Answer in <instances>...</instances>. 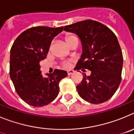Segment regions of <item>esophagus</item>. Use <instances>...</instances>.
<instances>
[{
  "label": "esophagus",
  "instance_id": "esophagus-1",
  "mask_svg": "<svg viewBox=\"0 0 134 134\" xmlns=\"http://www.w3.org/2000/svg\"><path fill=\"white\" fill-rule=\"evenodd\" d=\"M75 72V71L74 70H68L67 71V74H68L69 75H71V74H73Z\"/></svg>",
  "mask_w": 134,
  "mask_h": 134
}]
</instances>
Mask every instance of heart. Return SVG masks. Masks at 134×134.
<instances>
[{
    "label": "heart",
    "mask_w": 134,
    "mask_h": 134,
    "mask_svg": "<svg viewBox=\"0 0 134 134\" xmlns=\"http://www.w3.org/2000/svg\"><path fill=\"white\" fill-rule=\"evenodd\" d=\"M75 36H68L65 38V40L67 42V43L68 42H69L71 39H73L74 38H75ZM73 62V60H65V61H64L63 63H62L63 67H65V68H69V67H70L71 65V63Z\"/></svg>",
    "instance_id": "heart-1"
}]
</instances>
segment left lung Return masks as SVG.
I'll return each mask as SVG.
<instances>
[{
  "mask_svg": "<svg viewBox=\"0 0 134 134\" xmlns=\"http://www.w3.org/2000/svg\"><path fill=\"white\" fill-rule=\"evenodd\" d=\"M64 30L77 35L82 44L75 69L91 71L76 86L79 95L92 104L107 101L121 81L123 54L115 34L104 24L90 19L66 25Z\"/></svg>",
  "mask_w": 134,
  "mask_h": 134,
  "instance_id": "obj_1",
  "label": "left lung"
}]
</instances>
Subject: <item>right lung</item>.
Returning a JSON list of instances; mask_svg holds the SVG:
<instances>
[{
    "mask_svg": "<svg viewBox=\"0 0 134 134\" xmlns=\"http://www.w3.org/2000/svg\"><path fill=\"white\" fill-rule=\"evenodd\" d=\"M63 27H33L22 32L14 42L10 54V77L18 95L27 104L40 107L53 102L59 94V83L67 71L55 69L41 74L40 62L46 58L51 42Z\"/></svg>",
    "mask_w": 134,
    "mask_h": 134,
    "instance_id": "right-lung-1",
    "label": "right lung"
}]
</instances>
